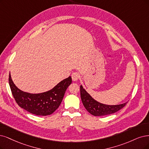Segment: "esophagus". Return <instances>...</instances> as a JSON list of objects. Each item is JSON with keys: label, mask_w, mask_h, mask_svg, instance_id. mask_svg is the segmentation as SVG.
<instances>
[{"label": "esophagus", "mask_w": 149, "mask_h": 149, "mask_svg": "<svg viewBox=\"0 0 149 149\" xmlns=\"http://www.w3.org/2000/svg\"><path fill=\"white\" fill-rule=\"evenodd\" d=\"M80 77V76L77 72H74L72 74V79L74 81H77Z\"/></svg>", "instance_id": "esophagus-1"}]
</instances>
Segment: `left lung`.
<instances>
[{
  "label": "left lung",
  "mask_w": 149,
  "mask_h": 149,
  "mask_svg": "<svg viewBox=\"0 0 149 149\" xmlns=\"http://www.w3.org/2000/svg\"><path fill=\"white\" fill-rule=\"evenodd\" d=\"M80 96L84 107L87 111L94 116H103L112 114L122 109L127 102L118 105H107L95 100L80 85Z\"/></svg>",
  "instance_id": "left-lung-1"
}]
</instances>
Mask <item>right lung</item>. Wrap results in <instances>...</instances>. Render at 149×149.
<instances>
[{
    "label": "right lung",
    "mask_w": 149,
    "mask_h": 149,
    "mask_svg": "<svg viewBox=\"0 0 149 149\" xmlns=\"http://www.w3.org/2000/svg\"><path fill=\"white\" fill-rule=\"evenodd\" d=\"M8 81L13 97L19 107L32 114L45 116L53 113L59 107L66 90L72 83V78L69 76L52 90L38 94L26 93L18 88L10 74Z\"/></svg>",
    "instance_id": "1"
}]
</instances>
